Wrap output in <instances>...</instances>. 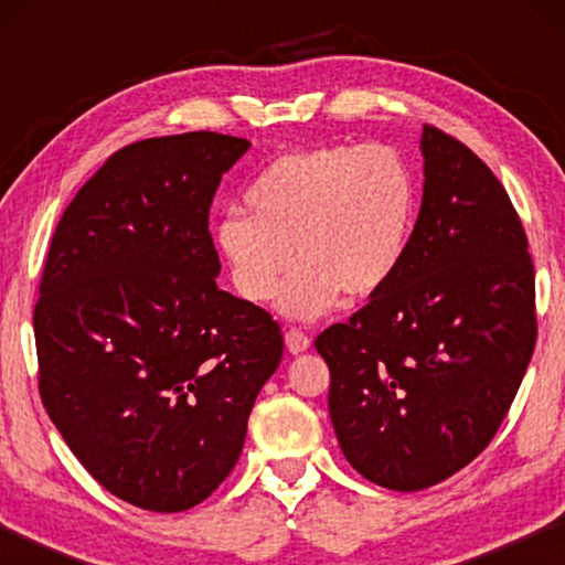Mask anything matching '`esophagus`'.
Returning a JSON list of instances; mask_svg holds the SVG:
<instances>
[{"label":"esophagus","instance_id":"esophagus-1","mask_svg":"<svg viewBox=\"0 0 565 565\" xmlns=\"http://www.w3.org/2000/svg\"><path fill=\"white\" fill-rule=\"evenodd\" d=\"M284 339H286V349H289L291 353H301V351L309 349V343H311L309 333L301 331V329H296V327H291L289 331H286Z\"/></svg>","mask_w":565,"mask_h":565}]
</instances>
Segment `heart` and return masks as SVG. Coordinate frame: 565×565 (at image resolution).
<instances>
[{
    "label": "heart",
    "instance_id": "obj_1",
    "mask_svg": "<svg viewBox=\"0 0 565 565\" xmlns=\"http://www.w3.org/2000/svg\"><path fill=\"white\" fill-rule=\"evenodd\" d=\"M248 214L216 226L218 254L246 301L294 319L329 311L341 291L366 299L394 279L416 222V181L386 145H321L271 161L246 189Z\"/></svg>",
    "mask_w": 565,
    "mask_h": 565
}]
</instances>
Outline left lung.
Wrapping results in <instances>:
<instances>
[{"label":"left lung","instance_id":"1","mask_svg":"<svg viewBox=\"0 0 565 565\" xmlns=\"http://www.w3.org/2000/svg\"><path fill=\"white\" fill-rule=\"evenodd\" d=\"M424 199L404 262L317 337L329 414L371 483L420 491L493 441L539 337L529 236L493 171L424 127Z\"/></svg>","mask_w":565,"mask_h":565}]
</instances>
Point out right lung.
I'll return each mask as SVG.
<instances>
[{
	"label": "right lung",
	"instance_id": "obj_1",
	"mask_svg": "<svg viewBox=\"0 0 565 565\" xmlns=\"http://www.w3.org/2000/svg\"><path fill=\"white\" fill-rule=\"evenodd\" d=\"M246 149L186 131L114 151L44 262L42 404L94 481L145 511L194 509L222 486L284 353L279 321L214 279L209 209Z\"/></svg>",
	"mask_w": 565,
	"mask_h": 565
}]
</instances>
